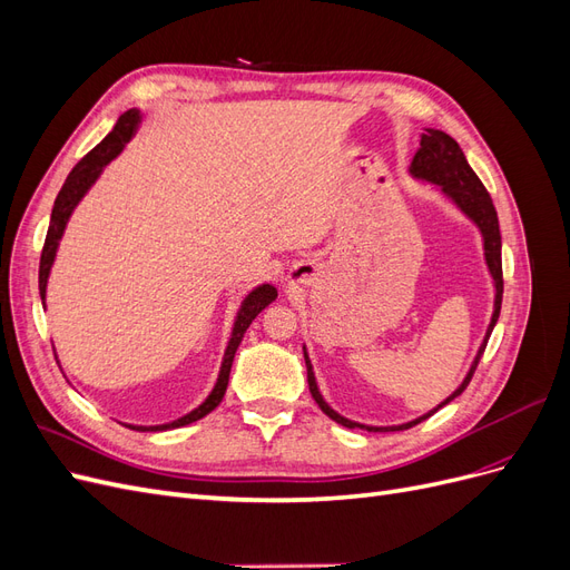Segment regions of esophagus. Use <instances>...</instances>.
Wrapping results in <instances>:
<instances>
[{
  "instance_id": "esophagus-1",
  "label": "esophagus",
  "mask_w": 570,
  "mask_h": 570,
  "mask_svg": "<svg viewBox=\"0 0 570 570\" xmlns=\"http://www.w3.org/2000/svg\"><path fill=\"white\" fill-rule=\"evenodd\" d=\"M299 278H302V275H299V271H295V273H292V275H289V283H297Z\"/></svg>"
}]
</instances>
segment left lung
<instances>
[{
    "label": "left lung",
    "mask_w": 570,
    "mask_h": 570,
    "mask_svg": "<svg viewBox=\"0 0 570 570\" xmlns=\"http://www.w3.org/2000/svg\"><path fill=\"white\" fill-rule=\"evenodd\" d=\"M409 174L413 178H421V180H428L438 185L442 193L450 197L459 209L469 216L475 226L480 228V235H482V247H485V264L492 273V281H494V312H492V318H490V325H488V333H485V342L480 344V350L473 358L471 364V371L465 373L463 383L446 396V400L442 404H438L433 411L423 413V416L413 419L409 423H402V425H364V423H356V421H350L340 416V413L335 409L327 406V402L323 400V394L318 392V385H316V375H314V368H312V361H308V354H306V347H304V361H306V381H308V390H312V396L316 400V404L321 406V411L325 413V416H331L335 423L344 425V428H361V430H368V433H390V430H406V428H413L419 425L421 421L430 419L438 409H442L444 404H450L454 396H459L465 387H469L471 377L478 368V361L482 356V352H485V344L492 335V327L499 318V308H502V295H504V278H502V235H499V220H497V212H494V204H492V197L485 189V185L480 183V178L473 174V168L469 166V161H465L461 147L456 145L454 137H450L442 130H435V128H425V132L421 135V149L416 151V157H413L411 166H409Z\"/></svg>",
    "instance_id": "8db88e82"
}]
</instances>
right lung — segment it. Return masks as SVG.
<instances>
[{"label": "right lung", "instance_id": "right-lung-1", "mask_svg": "<svg viewBox=\"0 0 570 570\" xmlns=\"http://www.w3.org/2000/svg\"><path fill=\"white\" fill-rule=\"evenodd\" d=\"M140 111L137 109H130L126 111L124 116H120L116 120L114 130L101 140L90 154H85V157L73 166L71 174H68L63 187L59 189V195L55 199V209H51V218H49V230H47V237H45V247H42V256H40V299H42V306H45V299H47V278H49V271H51V264H55V256H57V249H59V239L66 230V223L68 218H71L73 209L78 206V202L88 195V189L95 185V180L101 176V170H105V166L116 159L120 151H124L126 142H130V137L135 135L137 126H140ZM278 297V289H275L273 285H258L256 289H252L249 295L245 297L243 306H239L237 312V318H235V325H233V335H230V342L226 347V354H223V364H220V371H218V381L212 390V394L206 396V400L195 409L185 413L183 419H176L170 423H161V425H128L130 430H140V433H161V430H174V428H183V425H189L195 423L199 419H204L206 413H212L220 400L223 394H226V387H228V377H230V366H233V358H235V352L239 347V342H243L245 333L249 323L264 312V308Z\"/></svg>", "mask_w": 570, "mask_h": 570}]
</instances>
